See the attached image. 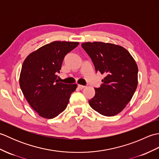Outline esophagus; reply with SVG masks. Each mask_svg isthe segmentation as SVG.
<instances>
[{
	"label": "esophagus",
	"instance_id": "1",
	"mask_svg": "<svg viewBox=\"0 0 159 159\" xmlns=\"http://www.w3.org/2000/svg\"><path fill=\"white\" fill-rule=\"evenodd\" d=\"M84 87H85V86L84 85H78V88L80 89H83Z\"/></svg>",
	"mask_w": 159,
	"mask_h": 159
}]
</instances>
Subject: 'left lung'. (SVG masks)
<instances>
[{"mask_svg":"<svg viewBox=\"0 0 159 159\" xmlns=\"http://www.w3.org/2000/svg\"><path fill=\"white\" fill-rule=\"evenodd\" d=\"M92 59L96 72L105 77L90 107L104 116H114L122 111L131 100L138 84V67L128 50L120 45L101 42L82 43Z\"/></svg>","mask_w":159,"mask_h":159,"instance_id":"8db88e82","label":"left lung"}]
</instances>
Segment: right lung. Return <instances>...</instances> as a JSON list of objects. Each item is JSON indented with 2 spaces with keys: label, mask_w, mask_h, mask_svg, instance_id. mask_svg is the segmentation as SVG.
<instances>
[{
  "label": "right lung",
  "mask_w": 159,
  "mask_h": 159,
  "mask_svg": "<svg viewBox=\"0 0 159 159\" xmlns=\"http://www.w3.org/2000/svg\"><path fill=\"white\" fill-rule=\"evenodd\" d=\"M79 44L76 42H53L30 53L24 61L20 86L39 116L52 119L66 109L77 85L59 83L57 73L65 56Z\"/></svg>",
  "instance_id": "add662e5"
}]
</instances>
